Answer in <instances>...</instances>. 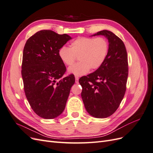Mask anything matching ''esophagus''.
Instances as JSON below:
<instances>
[{
    "instance_id": "1",
    "label": "esophagus",
    "mask_w": 153,
    "mask_h": 153,
    "mask_svg": "<svg viewBox=\"0 0 153 153\" xmlns=\"http://www.w3.org/2000/svg\"><path fill=\"white\" fill-rule=\"evenodd\" d=\"M78 80H79V78H78V76H75V82H76V84H78Z\"/></svg>"
}]
</instances>
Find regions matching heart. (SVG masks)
Instances as JSON below:
<instances>
[{
    "instance_id": "heart-1",
    "label": "heart",
    "mask_w": 153,
    "mask_h": 153,
    "mask_svg": "<svg viewBox=\"0 0 153 153\" xmlns=\"http://www.w3.org/2000/svg\"><path fill=\"white\" fill-rule=\"evenodd\" d=\"M109 52V43L104 37L87 38L80 37L74 40L70 48L62 47L58 55L61 61L67 66H71L78 57L80 62L70 67L68 73L76 76L87 74L90 69L96 70L101 66Z\"/></svg>"
}]
</instances>
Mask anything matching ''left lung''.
<instances>
[{
  "label": "left lung",
  "mask_w": 153,
  "mask_h": 153,
  "mask_svg": "<svg viewBox=\"0 0 153 153\" xmlns=\"http://www.w3.org/2000/svg\"><path fill=\"white\" fill-rule=\"evenodd\" d=\"M96 35H103L108 39V56L100 68L81 77L79 83L87 112L96 118H106L117 110L126 92L128 55L123 41L113 32L103 30Z\"/></svg>",
  "instance_id": "8db88e82"
}]
</instances>
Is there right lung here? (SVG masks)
<instances>
[{
    "label": "right lung",
    "instance_id": "1",
    "mask_svg": "<svg viewBox=\"0 0 153 153\" xmlns=\"http://www.w3.org/2000/svg\"><path fill=\"white\" fill-rule=\"evenodd\" d=\"M71 39L66 34L41 30L25 45L22 64L25 94L32 109L42 118L54 119L62 113L75 84L72 75L62 78L66 68L58 55Z\"/></svg>",
    "mask_w": 153,
    "mask_h": 153
}]
</instances>
